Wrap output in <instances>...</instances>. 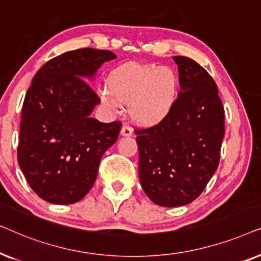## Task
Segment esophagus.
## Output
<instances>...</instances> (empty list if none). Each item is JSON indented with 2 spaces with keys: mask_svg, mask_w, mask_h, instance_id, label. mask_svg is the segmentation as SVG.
Returning <instances> with one entry per match:
<instances>
[{
  "mask_svg": "<svg viewBox=\"0 0 261 261\" xmlns=\"http://www.w3.org/2000/svg\"><path fill=\"white\" fill-rule=\"evenodd\" d=\"M121 135L122 137H132L133 135V129L129 126H127V124H124V126L121 128Z\"/></svg>",
  "mask_w": 261,
  "mask_h": 261,
  "instance_id": "34e87169",
  "label": "esophagus"
}]
</instances>
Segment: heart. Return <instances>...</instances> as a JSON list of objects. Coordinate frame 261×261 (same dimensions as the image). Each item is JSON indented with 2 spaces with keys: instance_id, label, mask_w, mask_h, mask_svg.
Returning a JSON list of instances; mask_svg holds the SVG:
<instances>
[{
  "instance_id": "obj_1",
  "label": "heart",
  "mask_w": 261,
  "mask_h": 261,
  "mask_svg": "<svg viewBox=\"0 0 261 261\" xmlns=\"http://www.w3.org/2000/svg\"><path fill=\"white\" fill-rule=\"evenodd\" d=\"M108 91H101V102L115 110L117 102L128 105L132 120L151 127L171 115L179 94V78L171 67L127 64L117 67L107 81Z\"/></svg>"
}]
</instances>
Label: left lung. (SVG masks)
I'll return each mask as SVG.
<instances>
[{
    "label": "left lung",
    "instance_id": "1",
    "mask_svg": "<svg viewBox=\"0 0 261 261\" xmlns=\"http://www.w3.org/2000/svg\"><path fill=\"white\" fill-rule=\"evenodd\" d=\"M180 91L171 115L135 129L139 178L146 195L162 206L195 201L214 176L224 135V109L216 83L203 67L177 56Z\"/></svg>",
    "mask_w": 261,
    "mask_h": 261
}]
</instances>
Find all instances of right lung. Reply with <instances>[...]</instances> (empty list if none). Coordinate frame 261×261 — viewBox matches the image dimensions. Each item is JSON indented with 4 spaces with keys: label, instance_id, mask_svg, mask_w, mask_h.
<instances>
[{
    "label": "right lung",
    "instance_id": "1",
    "mask_svg": "<svg viewBox=\"0 0 261 261\" xmlns=\"http://www.w3.org/2000/svg\"><path fill=\"white\" fill-rule=\"evenodd\" d=\"M115 58L106 49H74L48 60L32 81L21 114L17 162L45 201H81L95 183L102 155L117 140L120 121L90 117L101 99L85 81Z\"/></svg>",
    "mask_w": 261,
    "mask_h": 261
}]
</instances>
